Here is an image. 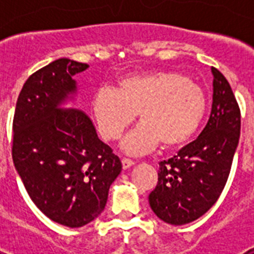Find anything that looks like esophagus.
Instances as JSON below:
<instances>
[{"mask_svg":"<svg viewBox=\"0 0 254 254\" xmlns=\"http://www.w3.org/2000/svg\"><path fill=\"white\" fill-rule=\"evenodd\" d=\"M121 162H123V169L124 170L129 169V167H131L133 165H134V162H133V161H131V159H129V158H123V161H121Z\"/></svg>","mask_w":254,"mask_h":254,"instance_id":"1","label":"esophagus"}]
</instances>
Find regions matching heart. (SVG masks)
Masks as SVG:
<instances>
[{"label":"heart","instance_id":"obj_1","mask_svg":"<svg viewBox=\"0 0 254 254\" xmlns=\"http://www.w3.org/2000/svg\"><path fill=\"white\" fill-rule=\"evenodd\" d=\"M207 105L204 89L175 71L127 76L119 89L99 88L92 101L99 130L108 141L119 138L139 113L142 123L123 141L129 154L149 151L159 142L166 149L182 146L200 127Z\"/></svg>","mask_w":254,"mask_h":254}]
</instances>
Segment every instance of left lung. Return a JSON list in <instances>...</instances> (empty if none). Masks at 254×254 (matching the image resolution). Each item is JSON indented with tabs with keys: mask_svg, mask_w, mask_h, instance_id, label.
Returning <instances> with one entry per match:
<instances>
[{
	"mask_svg": "<svg viewBox=\"0 0 254 254\" xmlns=\"http://www.w3.org/2000/svg\"><path fill=\"white\" fill-rule=\"evenodd\" d=\"M213 101L201 134L169 161L159 162L151 209L169 224L196 220L212 207L228 181L239 145L241 113L228 80L212 67Z\"/></svg>",
	"mask_w": 254,
	"mask_h": 254,
	"instance_id": "1",
	"label": "left lung"
}]
</instances>
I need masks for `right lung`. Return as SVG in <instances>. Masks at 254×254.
<instances>
[{
  "instance_id": "add662e5",
  "label": "right lung",
  "mask_w": 254,
  "mask_h": 254,
  "mask_svg": "<svg viewBox=\"0 0 254 254\" xmlns=\"http://www.w3.org/2000/svg\"><path fill=\"white\" fill-rule=\"evenodd\" d=\"M85 63L65 58L25 81L13 119L14 166L34 204L55 223L79 228L103 212L123 165L88 116L59 104L76 89Z\"/></svg>"
}]
</instances>
